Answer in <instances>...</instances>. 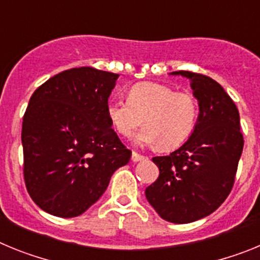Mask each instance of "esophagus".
<instances>
[{"mask_svg":"<svg viewBox=\"0 0 260 260\" xmlns=\"http://www.w3.org/2000/svg\"><path fill=\"white\" fill-rule=\"evenodd\" d=\"M146 156H143V155H141V153H138V152H135V151H133V153H132V160L134 162H138V161H142V160H146Z\"/></svg>","mask_w":260,"mask_h":260,"instance_id":"obj_1","label":"esophagus"}]
</instances>
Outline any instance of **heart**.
Masks as SVG:
<instances>
[{
    "label": "heart",
    "mask_w": 260,
    "mask_h": 260,
    "mask_svg": "<svg viewBox=\"0 0 260 260\" xmlns=\"http://www.w3.org/2000/svg\"><path fill=\"white\" fill-rule=\"evenodd\" d=\"M198 102L189 92H177L173 87L155 82L133 86L127 100L110 99L107 116L114 130L130 135L142 123L144 127L134 137L142 146L157 144L172 150L189 139L198 121Z\"/></svg>",
    "instance_id": "b5f03b06"
}]
</instances>
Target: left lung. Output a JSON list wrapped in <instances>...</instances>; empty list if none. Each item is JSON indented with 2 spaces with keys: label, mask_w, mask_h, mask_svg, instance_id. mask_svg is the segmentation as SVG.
<instances>
[{
  "label": "left lung",
  "mask_w": 260,
  "mask_h": 260,
  "mask_svg": "<svg viewBox=\"0 0 260 260\" xmlns=\"http://www.w3.org/2000/svg\"><path fill=\"white\" fill-rule=\"evenodd\" d=\"M171 74L190 79L198 100V121L178 150L152 158L160 174L146 189V198L161 219L187 224L211 215L226 199L243 150V137L237 107L216 80L191 71Z\"/></svg>",
  "instance_id": "1"
}]
</instances>
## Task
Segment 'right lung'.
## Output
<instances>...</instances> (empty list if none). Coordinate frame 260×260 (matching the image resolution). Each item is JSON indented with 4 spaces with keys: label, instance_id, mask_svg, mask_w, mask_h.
<instances>
[{
    "label": "right lung",
    "instance_id": "add662e5",
    "mask_svg": "<svg viewBox=\"0 0 260 260\" xmlns=\"http://www.w3.org/2000/svg\"><path fill=\"white\" fill-rule=\"evenodd\" d=\"M119 75L93 68L65 70L41 84L23 117L24 181L45 212L75 217L100 199L127 150L107 116Z\"/></svg>",
    "mask_w": 260,
    "mask_h": 260
}]
</instances>
